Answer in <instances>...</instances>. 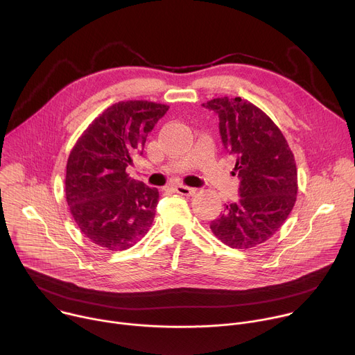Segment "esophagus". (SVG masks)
Returning <instances> with one entry per match:
<instances>
[{"instance_id":"obj_1","label":"esophagus","mask_w":355,"mask_h":355,"mask_svg":"<svg viewBox=\"0 0 355 355\" xmlns=\"http://www.w3.org/2000/svg\"><path fill=\"white\" fill-rule=\"evenodd\" d=\"M175 191L178 193H181V195H185V196H191V195H193L196 192L195 188H189V187H185V185H177Z\"/></svg>"}]
</instances>
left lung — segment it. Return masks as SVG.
<instances>
[{
  "mask_svg": "<svg viewBox=\"0 0 355 355\" xmlns=\"http://www.w3.org/2000/svg\"><path fill=\"white\" fill-rule=\"evenodd\" d=\"M219 118V133L236 159L240 198L226 204L211 230L226 245L245 250L274 236L289 216L297 193L292 151L278 126L247 99L215 98L202 104Z\"/></svg>",
  "mask_w": 355,
  "mask_h": 355,
  "instance_id": "left-lung-1",
  "label": "left lung"
}]
</instances>
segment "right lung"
Masks as SVG:
<instances>
[{"label": "right lung", "mask_w": 355, "mask_h": 355, "mask_svg": "<svg viewBox=\"0 0 355 355\" xmlns=\"http://www.w3.org/2000/svg\"><path fill=\"white\" fill-rule=\"evenodd\" d=\"M167 111L148 101H121L74 144L67 160V205L81 233L99 247L126 250L153 223L159 191L130 178L126 167L143 155L148 132Z\"/></svg>", "instance_id": "right-lung-1"}]
</instances>
